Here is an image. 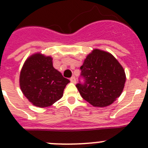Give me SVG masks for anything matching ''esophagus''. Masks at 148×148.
Instances as JSON below:
<instances>
[{"label": "esophagus", "instance_id": "esophagus-1", "mask_svg": "<svg viewBox=\"0 0 148 148\" xmlns=\"http://www.w3.org/2000/svg\"><path fill=\"white\" fill-rule=\"evenodd\" d=\"M70 82H73V83H74V84L76 82V79H75V76H73V77H71V78H70Z\"/></svg>", "mask_w": 148, "mask_h": 148}]
</instances>
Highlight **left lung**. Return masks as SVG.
Here are the masks:
<instances>
[{"mask_svg":"<svg viewBox=\"0 0 148 148\" xmlns=\"http://www.w3.org/2000/svg\"><path fill=\"white\" fill-rule=\"evenodd\" d=\"M84 83L76 87L84 100L94 107L104 108L120 96L126 81L125 70L113 55L95 49L81 66Z\"/></svg>","mask_w":148,"mask_h":148,"instance_id":"1","label":"left lung"}]
</instances>
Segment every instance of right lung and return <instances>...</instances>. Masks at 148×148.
<instances>
[{"instance_id": "obj_1", "label": "right lung", "mask_w": 148, "mask_h": 148, "mask_svg": "<svg viewBox=\"0 0 148 148\" xmlns=\"http://www.w3.org/2000/svg\"><path fill=\"white\" fill-rule=\"evenodd\" d=\"M22 92L33 105L47 108L63 96L70 81L53 66V58L36 53L26 60L20 74Z\"/></svg>"}]
</instances>
